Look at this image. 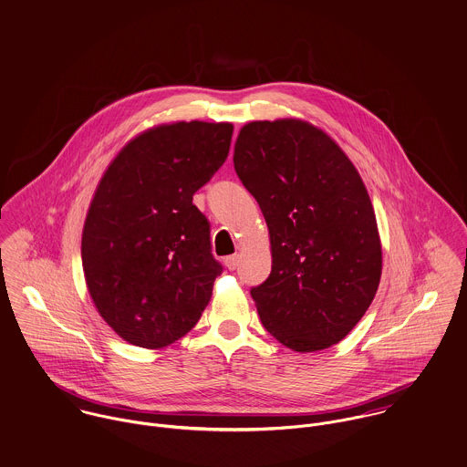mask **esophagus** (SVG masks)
I'll return each mask as SVG.
<instances>
[{
    "label": "esophagus",
    "mask_w": 467,
    "mask_h": 467,
    "mask_svg": "<svg viewBox=\"0 0 467 467\" xmlns=\"http://www.w3.org/2000/svg\"><path fill=\"white\" fill-rule=\"evenodd\" d=\"M223 263H225V266H227L229 270H236V266L240 265V256H238V254L227 256V258L223 259Z\"/></svg>",
    "instance_id": "esophagus-1"
}]
</instances>
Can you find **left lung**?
<instances>
[{"label": "left lung", "instance_id": "left-lung-1", "mask_svg": "<svg viewBox=\"0 0 467 467\" xmlns=\"http://www.w3.org/2000/svg\"><path fill=\"white\" fill-rule=\"evenodd\" d=\"M233 161L270 233V275L251 288L261 324L299 353L338 344L381 275L376 216L357 168L299 119L245 125Z\"/></svg>", "mask_w": 467, "mask_h": 467}]
</instances>
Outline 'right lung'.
<instances>
[{
  "mask_svg": "<svg viewBox=\"0 0 467 467\" xmlns=\"http://www.w3.org/2000/svg\"><path fill=\"white\" fill-rule=\"evenodd\" d=\"M231 123L179 121L132 140L107 168L82 233L95 306L127 342L159 349L206 310L223 266L193 195L225 162Z\"/></svg>",
  "mask_w": 467,
  "mask_h": 467,
  "instance_id": "obj_1",
  "label": "right lung"
}]
</instances>
